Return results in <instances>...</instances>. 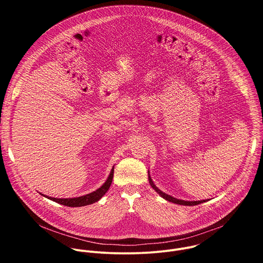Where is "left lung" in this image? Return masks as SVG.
Wrapping results in <instances>:
<instances>
[{
  "label": "left lung",
  "instance_id": "obj_1",
  "mask_svg": "<svg viewBox=\"0 0 263 263\" xmlns=\"http://www.w3.org/2000/svg\"><path fill=\"white\" fill-rule=\"evenodd\" d=\"M147 173H148V183H149V185H151V186L153 187V190H154L161 198H163L164 200H166V201H168V202H172V203L178 204V205H183V206H195V205H199V204H201V203L207 202V200H202V201H184V200L176 199V198H174V197H172V196H170V195H167V194L161 192V191L158 189V187L154 184V182H153L151 176H149V172H147Z\"/></svg>",
  "mask_w": 263,
  "mask_h": 263
}]
</instances>
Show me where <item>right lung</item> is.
Segmentation results:
<instances>
[{
    "label": "right lung",
    "instance_id": "right-lung-1",
    "mask_svg": "<svg viewBox=\"0 0 263 263\" xmlns=\"http://www.w3.org/2000/svg\"><path fill=\"white\" fill-rule=\"evenodd\" d=\"M114 172H115V166L112 167L107 180L105 181V183L99 187V189L90 194H87L85 196H81V197H77V198H66V199H58V198H52V197H48L45 195H42L46 198H48L49 200L56 202L58 204L67 206V207H82V206H86V205H90L93 204L96 202H98L99 200L102 199V197L107 193V191L109 190V187L112 183V179H114Z\"/></svg>",
    "mask_w": 263,
    "mask_h": 263
}]
</instances>
